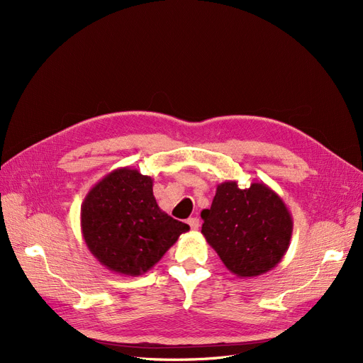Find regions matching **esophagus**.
<instances>
[{
    "mask_svg": "<svg viewBox=\"0 0 363 363\" xmlns=\"http://www.w3.org/2000/svg\"><path fill=\"white\" fill-rule=\"evenodd\" d=\"M188 224L191 225L192 230H199V227H200V219L195 218V216H194V218H189V219H188Z\"/></svg>",
    "mask_w": 363,
    "mask_h": 363,
    "instance_id": "obj_1",
    "label": "esophagus"
}]
</instances>
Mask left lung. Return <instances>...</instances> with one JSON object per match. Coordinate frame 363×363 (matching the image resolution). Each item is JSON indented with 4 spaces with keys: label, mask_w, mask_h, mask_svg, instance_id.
I'll return each mask as SVG.
<instances>
[{
    "label": "left lung",
    "mask_w": 363,
    "mask_h": 363,
    "mask_svg": "<svg viewBox=\"0 0 363 363\" xmlns=\"http://www.w3.org/2000/svg\"><path fill=\"white\" fill-rule=\"evenodd\" d=\"M201 233L225 268L240 279L277 267L291 244L289 208L262 182L240 189L238 182L216 186L211 208L201 212Z\"/></svg>",
    "instance_id": "8db88e82"
}]
</instances>
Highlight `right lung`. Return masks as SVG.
Wrapping results in <instances>:
<instances>
[{
	"instance_id": "obj_1",
	"label": "right lung",
	"mask_w": 363,
	"mask_h": 363,
	"mask_svg": "<svg viewBox=\"0 0 363 363\" xmlns=\"http://www.w3.org/2000/svg\"><path fill=\"white\" fill-rule=\"evenodd\" d=\"M80 224L94 257L131 277L150 271L189 230L159 207L152 179L128 167L108 172L87 192Z\"/></svg>"
}]
</instances>
